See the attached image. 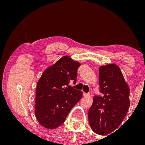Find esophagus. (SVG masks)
<instances>
[{
	"label": "esophagus",
	"instance_id": "34e87169",
	"mask_svg": "<svg viewBox=\"0 0 145 145\" xmlns=\"http://www.w3.org/2000/svg\"><path fill=\"white\" fill-rule=\"evenodd\" d=\"M90 95L89 93H85V92H83V95L84 96V97H86V96H89Z\"/></svg>",
	"mask_w": 145,
	"mask_h": 145
}]
</instances>
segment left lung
<instances>
[{"instance_id": "1", "label": "left lung", "mask_w": 145, "mask_h": 145, "mask_svg": "<svg viewBox=\"0 0 145 145\" xmlns=\"http://www.w3.org/2000/svg\"><path fill=\"white\" fill-rule=\"evenodd\" d=\"M100 93L89 109L88 120L94 133L105 135L115 131L130 106L129 88L119 67L114 64L99 68Z\"/></svg>"}]
</instances>
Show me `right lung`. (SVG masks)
<instances>
[{
  "label": "right lung",
  "instance_id": "obj_1",
  "mask_svg": "<svg viewBox=\"0 0 145 145\" xmlns=\"http://www.w3.org/2000/svg\"><path fill=\"white\" fill-rule=\"evenodd\" d=\"M80 64L64 56L43 72L36 91L35 115L42 126L55 129L65 121L83 93L69 86L76 84Z\"/></svg>",
  "mask_w": 145,
  "mask_h": 145
}]
</instances>
